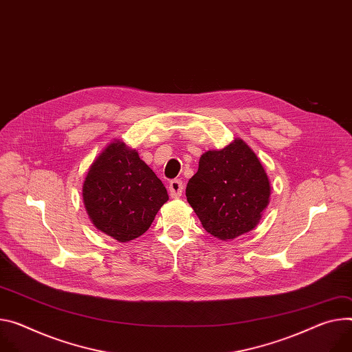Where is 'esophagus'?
Here are the masks:
<instances>
[{"instance_id": "obj_1", "label": "esophagus", "mask_w": 352, "mask_h": 352, "mask_svg": "<svg viewBox=\"0 0 352 352\" xmlns=\"http://www.w3.org/2000/svg\"><path fill=\"white\" fill-rule=\"evenodd\" d=\"M182 189H184V184L181 179H173L168 184V192L171 198H179L182 195Z\"/></svg>"}]
</instances>
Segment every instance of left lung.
<instances>
[{
	"mask_svg": "<svg viewBox=\"0 0 352 352\" xmlns=\"http://www.w3.org/2000/svg\"><path fill=\"white\" fill-rule=\"evenodd\" d=\"M186 201L204 229L220 240L236 239L258 225L271 186L257 155L240 139L201 155L188 181Z\"/></svg>",
	"mask_w": 352,
	"mask_h": 352,
	"instance_id": "8db88e82",
	"label": "left lung"
}]
</instances>
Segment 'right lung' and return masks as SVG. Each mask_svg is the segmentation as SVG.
<instances>
[{"label":"right lung","instance_id":"obj_1","mask_svg":"<svg viewBox=\"0 0 352 352\" xmlns=\"http://www.w3.org/2000/svg\"><path fill=\"white\" fill-rule=\"evenodd\" d=\"M82 198L95 228L124 243L147 232L168 194L136 150L113 142L89 167Z\"/></svg>","mask_w":352,"mask_h":352}]
</instances>
